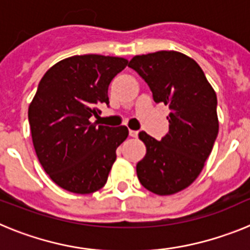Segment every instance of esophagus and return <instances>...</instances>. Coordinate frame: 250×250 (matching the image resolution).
Wrapping results in <instances>:
<instances>
[{
  "mask_svg": "<svg viewBox=\"0 0 250 250\" xmlns=\"http://www.w3.org/2000/svg\"><path fill=\"white\" fill-rule=\"evenodd\" d=\"M129 135L131 136V138H136V136H138V131H136V130H129Z\"/></svg>",
  "mask_w": 250,
  "mask_h": 250,
  "instance_id": "obj_1",
  "label": "esophagus"
}]
</instances>
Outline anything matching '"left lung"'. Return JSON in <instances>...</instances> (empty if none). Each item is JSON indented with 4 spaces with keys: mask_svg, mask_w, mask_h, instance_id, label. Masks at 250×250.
Masks as SVG:
<instances>
[{
    "mask_svg": "<svg viewBox=\"0 0 250 250\" xmlns=\"http://www.w3.org/2000/svg\"><path fill=\"white\" fill-rule=\"evenodd\" d=\"M129 67L149 85L155 103L169 105V132L160 141L139 132L146 154L136 165L141 185L158 195L184 190L195 180L218 136L216 94L200 66L178 51L134 56Z\"/></svg>",
    "mask_w": 250,
    "mask_h": 250,
    "instance_id": "1",
    "label": "left lung"
}]
</instances>
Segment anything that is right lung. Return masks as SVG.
<instances>
[{
  "label": "right lung",
  "mask_w": 250,
  "mask_h": 250,
  "mask_svg": "<svg viewBox=\"0 0 250 250\" xmlns=\"http://www.w3.org/2000/svg\"><path fill=\"white\" fill-rule=\"evenodd\" d=\"M127 60L83 55L61 60L43 75L28 106L35 151L52 182L75 194H90L106 184L126 126L91 123L99 106L109 105L111 80Z\"/></svg>",
  "instance_id": "1"
}]
</instances>
